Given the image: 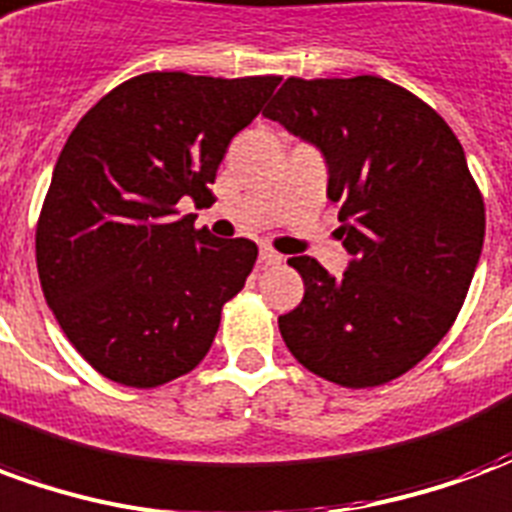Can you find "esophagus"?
Returning a JSON list of instances; mask_svg holds the SVG:
<instances>
[{"label":"esophagus","mask_w":512,"mask_h":512,"mask_svg":"<svg viewBox=\"0 0 512 512\" xmlns=\"http://www.w3.org/2000/svg\"><path fill=\"white\" fill-rule=\"evenodd\" d=\"M260 263H263V266H279V263H282V255L274 252L271 246H263V249H260Z\"/></svg>","instance_id":"esophagus-1"}]
</instances>
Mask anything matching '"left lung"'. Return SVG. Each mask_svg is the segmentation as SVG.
<instances>
[{"mask_svg": "<svg viewBox=\"0 0 512 512\" xmlns=\"http://www.w3.org/2000/svg\"><path fill=\"white\" fill-rule=\"evenodd\" d=\"M263 115L323 153L337 235L354 257L343 277L290 257L304 299L279 315L282 340L310 373L348 389L403 376L450 332L483 252V194L458 136L378 76H290Z\"/></svg>", "mask_w": 512, "mask_h": 512, "instance_id": "8db88e82", "label": "left lung"}]
</instances>
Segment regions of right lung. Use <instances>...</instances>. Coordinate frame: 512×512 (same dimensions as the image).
I'll use <instances>...</instances> for the list:
<instances>
[{
    "instance_id": "right-lung-1",
    "label": "right lung",
    "mask_w": 512,
    "mask_h": 512,
    "mask_svg": "<svg viewBox=\"0 0 512 512\" xmlns=\"http://www.w3.org/2000/svg\"><path fill=\"white\" fill-rule=\"evenodd\" d=\"M279 82L142 73L68 136L35 233L40 288L73 348L109 381L153 389L211 351L257 246L197 230L178 202L211 197L230 139Z\"/></svg>"
}]
</instances>
